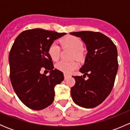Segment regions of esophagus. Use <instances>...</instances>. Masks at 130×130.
<instances>
[{"mask_svg":"<svg viewBox=\"0 0 130 130\" xmlns=\"http://www.w3.org/2000/svg\"><path fill=\"white\" fill-rule=\"evenodd\" d=\"M69 77H70V75L66 74V73H64V78H65V79H67V78H69Z\"/></svg>","mask_w":130,"mask_h":130,"instance_id":"1","label":"esophagus"}]
</instances>
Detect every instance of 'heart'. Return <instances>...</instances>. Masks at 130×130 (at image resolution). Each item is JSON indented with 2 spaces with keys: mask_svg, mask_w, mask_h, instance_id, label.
I'll use <instances>...</instances> for the list:
<instances>
[{
  "mask_svg": "<svg viewBox=\"0 0 130 130\" xmlns=\"http://www.w3.org/2000/svg\"><path fill=\"white\" fill-rule=\"evenodd\" d=\"M60 43L63 46L69 47L74 52V57L77 58H80L82 57V50L84 44L79 38L75 36H69L60 40ZM48 55L53 61H57L60 57V48L57 43L53 42L48 48ZM55 67L59 71L65 73H70L78 67V62L75 61H60L58 62Z\"/></svg>",
  "mask_w": 130,
  "mask_h": 130,
  "instance_id": "b5f03b06",
  "label": "heart"
}]
</instances>
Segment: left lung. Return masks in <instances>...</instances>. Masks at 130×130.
<instances>
[{
    "label": "left lung",
    "instance_id": "8db88e82",
    "mask_svg": "<svg viewBox=\"0 0 130 130\" xmlns=\"http://www.w3.org/2000/svg\"><path fill=\"white\" fill-rule=\"evenodd\" d=\"M70 35L80 38L86 46L85 62L80 69L82 76H73L75 84L71 88L75 103L85 108H93L111 93L118 69L117 48L107 36L99 32L80 31ZM87 75L86 81L84 78Z\"/></svg>",
    "mask_w": 130,
    "mask_h": 130
}]
</instances>
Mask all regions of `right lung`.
Masks as SVG:
<instances>
[{
    "label": "right lung",
    "instance_id": "obj_1",
    "mask_svg": "<svg viewBox=\"0 0 130 130\" xmlns=\"http://www.w3.org/2000/svg\"><path fill=\"white\" fill-rule=\"evenodd\" d=\"M65 35L33 29L22 32L14 41L9 57L10 82L19 99L31 109L38 111L51 105L55 87L64 80L63 73L53 69L48 50L55 40ZM42 67L50 70L49 76L40 73Z\"/></svg>",
    "mask_w": 130,
    "mask_h": 130
}]
</instances>
